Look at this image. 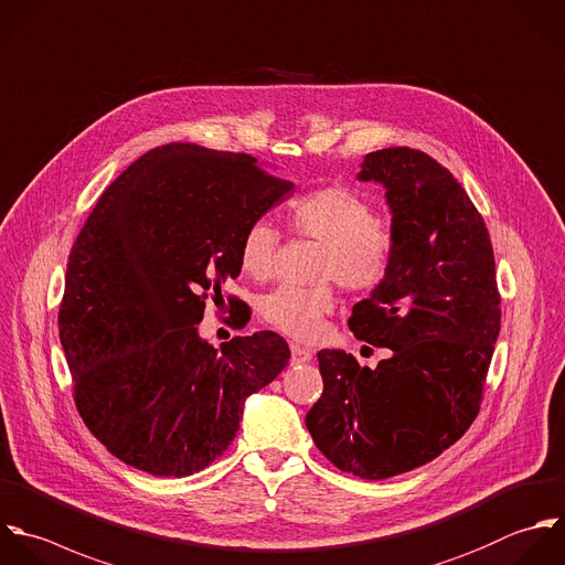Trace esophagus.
Wrapping results in <instances>:
<instances>
[{
    "label": "esophagus",
    "instance_id": "obj_1",
    "mask_svg": "<svg viewBox=\"0 0 565 565\" xmlns=\"http://www.w3.org/2000/svg\"><path fill=\"white\" fill-rule=\"evenodd\" d=\"M312 359V352L303 345H297V343H290V363L292 365H301V363H308Z\"/></svg>",
    "mask_w": 565,
    "mask_h": 565
}]
</instances>
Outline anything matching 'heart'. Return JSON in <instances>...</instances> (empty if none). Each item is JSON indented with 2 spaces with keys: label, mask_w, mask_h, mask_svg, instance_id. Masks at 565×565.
<instances>
[{
  "label": "heart",
  "mask_w": 565,
  "mask_h": 565,
  "mask_svg": "<svg viewBox=\"0 0 565 565\" xmlns=\"http://www.w3.org/2000/svg\"><path fill=\"white\" fill-rule=\"evenodd\" d=\"M288 224L301 235L323 244L315 279H334L350 292L367 295L379 290L392 275L398 257L396 233L379 222L376 209L348 186H319L288 206ZM279 246L277 228L257 220L246 226L239 239V266L255 279H266ZM332 286L312 288L279 286L259 301L262 319L299 341L319 337L323 319L334 310Z\"/></svg>",
  "instance_id": "b5f03b06"
}]
</instances>
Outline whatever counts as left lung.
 <instances>
[{
    "mask_svg": "<svg viewBox=\"0 0 565 565\" xmlns=\"http://www.w3.org/2000/svg\"><path fill=\"white\" fill-rule=\"evenodd\" d=\"M361 167L387 189L398 257L350 330L392 356L370 370L321 350L323 394L306 427L339 471L385 480L431 462L478 418L502 297L484 217L447 167L412 147L372 151Z\"/></svg>",
    "mask_w": 565,
    "mask_h": 565,
    "instance_id": "8db88e82",
    "label": "left lung"
}]
</instances>
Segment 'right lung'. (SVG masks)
<instances>
[{
    "label": "right lung",
    "instance_id": "right-lung-1",
    "mask_svg": "<svg viewBox=\"0 0 565 565\" xmlns=\"http://www.w3.org/2000/svg\"><path fill=\"white\" fill-rule=\"evenodd\" d=\"M292 186L248 153L169 142L98 198L67 257L58 337L85 427L125 465L162 478L209 467L244 401L288 365L275 332L217 352L195 326L239 275L246 226Z\"/></svg>",
    "mask_w": 565,
    "mask_h": 565
}]
</instances>
